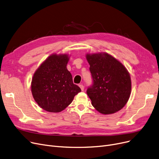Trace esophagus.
Masks as SVG:
<instances>
[{
  "mask_svg": "<svg viewBox=\"0 0 159 159\" xmlns=\"http://www.w3.org/2000/svg\"><path fill=\"white\" fill-rule=\"evenodd\" d=\"M79 87L80 88V89H81V90L82 91H84V86L82 85V84H80L79 85Z\"/></svg>",
  "mask_w": 159,
  "mask_h": 159,
  "instance_id": "esophagus-1",
  "label": "esophagus"
}]
</instances>
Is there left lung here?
Listing matches in <instances>:
<instances>
[{
	"label": "left lung",
	"instance_id": "1",
	"mask_svg": "<svg viewBox=\"0 0 159 159\" xmlns=\"http://www.w3.org/2000/svg\"><path fill=\"white\" fill-rule=\"evenodd\" d=\"M93 84L86 93L93 107L102 114L119 111L131 92L130 74L120 61L106 52L87 54Z\"/></svg>",
	"mask_w": 159,
	"mask_h": 159
}]
</instances>
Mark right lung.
Returning a JSON list of instances; mask_svg holds the SVG:
<instances>
[{"instance_id":"add662e5","label":"right lung","mask_w":159,"mask_h":159,"mask_svg":"<svg viewBox=\"0 0 159 159\" xmlns=\"http://www.w3.org/2000/svg\"><path fill=\"white\" fill-rule=\"evenodd\" d=\"M68 54H52L34 73L31 91L37 104L49 112H60L70 105L74 97L81 92L73 82L66 67Z\"/></svg>"}]
</instances>
